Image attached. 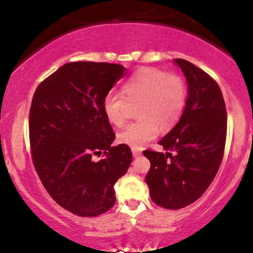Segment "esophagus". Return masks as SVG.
Segmentation results:
<instances>
[{
	"label": "esophagus",
	"instance_id": "34e87169",
	"mask_svg": "<svg viewBox=\"0 0 253 253\" xmlns=\"http://www.w3.org/2000/svg\"><path fill=\"white\" fill-rule=\"evenodd\" d=\"M132 155H133V158L140 157L141 152H140V151H137V150H133V148H132Z\"/></svg>",
	"mask_w": 253,
	"mask_h": 253
}]
</instances>
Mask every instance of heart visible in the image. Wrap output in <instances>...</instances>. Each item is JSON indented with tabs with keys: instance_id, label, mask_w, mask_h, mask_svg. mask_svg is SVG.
<instances>
[{
	"instance_id": "b5f03b06",
	"label": "heart",
	"mask_w": 253,
	"mask_h": 253,
	"mask_svg": "<svg viewBox=\"0 0 253 253\" xmlns=\"http://www.w3.org/2000/svg\"><path fill=\"white\" fill-rule=\"evenodd\" d=\"M123 95L107 93L102 101V110L109 123L121 126L126 122L129 103H138L139 121L131 123L119 133L120 143L133 150H140L162 131L175 126L184 112L186 88L181 77L169 75L159 69L144 68L136 72L123 85Z\"/></svg>"
}]
</instances>
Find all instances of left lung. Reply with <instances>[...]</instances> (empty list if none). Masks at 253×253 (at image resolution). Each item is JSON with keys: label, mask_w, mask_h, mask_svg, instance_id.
<instances>
[{"label": "left lung", "mask_w": 253, "mask_h": 253, "mask_svg": "<svg viewBox=\"0 0 253 253\" xmlns=\"http://www.w3.org/2000/svg\"><path fill=\"white\" fill-rule=\"evenodd\" d=\"M172 62L181 68L188 84L184 112L159 141L166 154H143L151 162L145 181L152 200L164 209L179 210L200 198L215 177L226 144L227 112L213 78L182 58Z\"/></svg>", "instance_id": "1"}]
</instances>
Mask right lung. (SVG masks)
Masks as SVG:
<instances>
[{
    "label": "right lung",
    "mask_w": 253,
    "mask_h": 253,
    "mask_svg": "<svg viewBox=\"0 0 253 253\" xmlns=\"http://www.w3.org/2000/svg\"><path fill=\"white\" fill-rule=\"evenodd\" d=\"M126 75L121 64L70 62L38 86L30 109L33 164L51 198L79 216L106 213L116 202L114 185L132 161L102 110L113 86ZM105 158L93 162L102 152Z\"/></svg>",
    "instance_id": "right-lung-1"
}]
</instances>
